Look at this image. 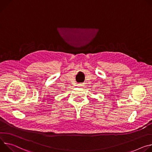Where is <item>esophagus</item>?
I'll use <instances>...</instances> for the list:
<instances>
[{
  "instance_id": "1",
  "label": "esophagus",
  "mask_w": 152,
  "mask_h": 152,
  "mask_svg": "<svg viewBox=\"0 0 152 152\" xmlns=\"http://www.w3.org/2000/svg\"><path fill=\"white\" fill-rule=\"evenodd\" d=\"M82 85H82V84H80V85H79L78 86H82Z\"/></svg>"
}]
</instances>
